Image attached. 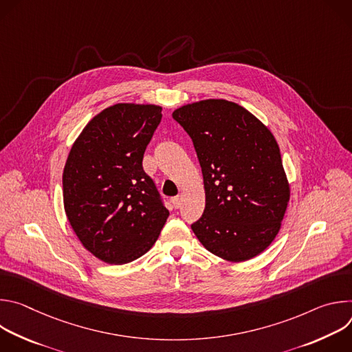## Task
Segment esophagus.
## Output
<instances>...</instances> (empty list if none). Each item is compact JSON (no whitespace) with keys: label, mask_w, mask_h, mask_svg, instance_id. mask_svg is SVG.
<instances>
[{"label":"esophagus","mask_w":352,"mask_h":352,"mask_svg":"<svg viewBox=\"0 0 352 352\" xmlns=\"http://www.w3.org/2000/svg\"><path fill=\"white\" fill-rule=\"evenodd\" d=\"M171 200H173V205H174V208H175V209H178V208L181 206V204H182V196H181V195L174 196Z\"/></svg>","instance_id":"obj_1"}]
</instances>
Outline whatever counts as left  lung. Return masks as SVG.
Masks as SVG:
<instances>
[{
	"instance_id": "8db88e82",
	"label": "left lung",
	"mask_w": 352,
	"mask_h": 352,
	"mask_svg": "<svg viewBox=\"0 0 352 352\" xmlns=\"http://www.w3.org/2000/svg\"><path fill=\"white\" fill-rule=\"evenodd\" d=\"M173 118L190 136L204 174L206 206L192 231L226 261L258 256L278 234L289 200L274 136L227 100L182 106Z\"/></svg>"
}]
</instances>
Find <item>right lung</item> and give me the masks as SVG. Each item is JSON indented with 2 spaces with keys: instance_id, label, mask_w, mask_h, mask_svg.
Segmentation results:
<instances>
[{
  "instance_id": "right-lung-1",
  "label": "right lung",
  "mask_w": 352,
  "mask_h": 352,
  "mask_svg": "<svg viewBox=\"0 0 352 352\" xmlns=\"http://www.w3.org/2000/svg\"><path fill=\"white\" fill-rule=\"evenodd\" d=\"M162 117L153 104L111 106L85 126L67 159V217L82 245L106 263L144 255L170 214L142 166Z\"/></svg>"
}]
</instances>
